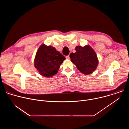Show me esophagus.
Masks as SVG:
<instances>
[{
    "mask_svg": "<svg viewBox=\"0 0 129 129\" xmlns=\"http://www.w3.org/2000/svg\"><path fill=\"white\" fill-rule=\"evenodd\" d=\"M66 58L67 60H69V59H70V58H69V56H66Z\"/></svg>",
    "mask_w": 129,
    "mask_h": 129,
    "instance_id": "34e87169",
    "label": "esophagus"
}]
</instances>
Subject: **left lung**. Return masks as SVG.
Masks as SVG:
<instances>
[{"label":"left lung","instance_id":"left-lung-1","mask_svg":"<svg viewBox=\"0 0 129 129\" xmlns=\"http://www.w3.org/2000/svg\"><path fill=\"white\" fill-rule=\"evenodd\" d=\"M76 52L70 54V58L78 70L85 75H89L95 71L98 65L97 56L90 46L86 45L76 47Z\"/></svg>","mask_w":129,"mask_h":129}]
</instances>
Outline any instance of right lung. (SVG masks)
<instances>
[{
	"label": "right lung",
	"instance_id": "1",
	"mask_svg": "<svg viewBox=\"0 0 129 129\" xmlns=\"http://www.w3.org/2000/svg\"><path fill=\"white\" fill-rule=\"evenodd\" d=\"M65 57L54 47L43 44L37 52L35 59V66L40 75L51 77L58 72Z\"/></svg>",
	"mask_w": 129,
	"mask_h": 129
}]
</instances>
